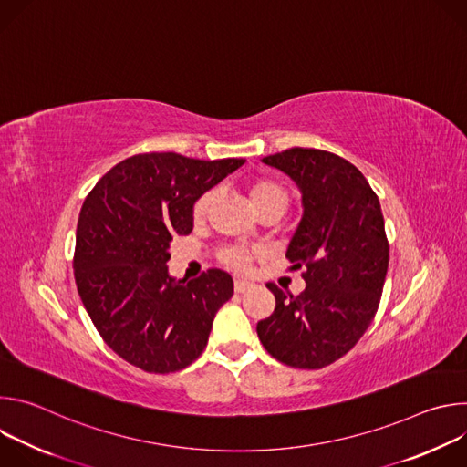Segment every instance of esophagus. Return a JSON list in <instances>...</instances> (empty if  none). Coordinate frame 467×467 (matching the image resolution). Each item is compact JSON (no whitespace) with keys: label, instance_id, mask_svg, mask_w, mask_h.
<instances>
[{"label":"esophagus","instance_id":"obj_1","mask_svg":"<svg viewBox=\"0 0 467 467\" xmlns=\"http://www.w3.org/2000/svg\"><path fill=\"white\" fill-rule=\"evenodd\" d=\"M253 285L249 283V281H242V279H236L234 281V292H238V294H244L245 290H249Z\"/></svg>","mask_w":467,"mask_h":467}]
</instances>
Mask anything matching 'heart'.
<instances>
[{
    "instance_id": "obj_1",
    "label": "heart",
    "mask_w": 467,
    "mask_h": 467,
    "mask_svg": "<svg viewBox=\"0 0 467 467\" xmlns=\"http://www.w3.org/2000/svg\"><path fill=\"white\" fill-rule=\"evenodd\" d=\"M249 197L253 207L258 211V214L265 213V211H281L285 213L290 205V190L286 188L285 182L274 179V177H258L249 184ZM218 199V190H207L202 195L195 199V203L192 207V218L195 223H202L213 205L216 203ZM220 258L223 264L231 265L234 270H245L249 265L251 254L247 249L244 247H225L220 253Z\"/></svg>"
}]
</instances>
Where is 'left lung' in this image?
Here are the masks:
<instances>
[{"label":"left lung","instance_id":"8db88e82","mask_svg":"<svg viewBox=\"0 0 467 467\" xmlns=\"http://www.w3.org/2000/svg\"><path fill=\"white\" fill-rule=\"evenodd\" d=\"M262 162L290 175L303 193V218L286 258L306 288L294 296L268 283L275 310L256 323L274 358L319 369L342 358L377 314L389 260L379 197L349 161L314 148H292Z\"/></svg>","mask_w":467,"mask_h":467}]
</instances>
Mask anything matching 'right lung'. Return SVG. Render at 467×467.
Instances as JSON below:
<instances>
[{
	"instance_id": "right-lung-1",
	"label": "right lung",
	"mask_w": 467,
	"mask_h": 467,
	"mask_svg": "<svg viewBox=\"0 0 467 467\" xmlns=\"http://www.w3.org/2000/svg\"><path fill=\"white\" fill-rule=\"evenodd\" d=\"M244 159L199 161L140 153L118 162L87 195L74 270L81 301L125 362L173 373L203 353L233 277L211 268L184 283L168 275L170 242L192 233L195 199Z\"/></svg>"
}]
</instances>
